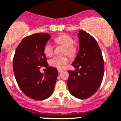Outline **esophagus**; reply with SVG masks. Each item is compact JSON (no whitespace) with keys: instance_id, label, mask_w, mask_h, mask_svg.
I'll use <instances>...</instances> for the list:
<instances>
[{"instance_id":"34e87169","label":"esophagus","mask_w":121,"mask_h":121,"mask_svg":"<svg viewBox=\"0 0 121 121\" xmlns=\"http://www.w3.org/2000/svg\"><path fill=\"white\" fill-rule=\"evenodd\" d=\"M63 71V70H61V69H58V73H61V72H62V71Z\"/></svg>"}]
</instances>
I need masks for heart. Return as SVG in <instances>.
I'll return each mask as SVG.
<instances>
[{"mask_svg":"<svg viewBox=\"0 0 121 121\" xmlns=\"http://www.w3.org/2000/svg\"><path fill=\"white\" fill-rule=\"evenodd\" d=\"M56 44L64 47V54H66L70 57H73L77 52V48L74 44V39L69 35L64 34L58 36L54 39ZM44 54L47 57H51L54 52V45L50 43L45 44L44 48ZM69 61L66 56L63 57H54L49 61L50 65L58 69H63L64 65Z\"/></svg>","mask_w":121,"mask_h":121,"instance_id":"obj_1","label":"heart"}]
</instances>
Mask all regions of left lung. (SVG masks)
Instances as JSON below:
<instances>
[{
	"label": "left lung",
	"mask_w": 121,
	"mask_h": 121,
	"mask_svg": "<svg viewBox=\"0 0 121 121\" xmlns=\"http://www.w3.org/2000/svg\"><path fill=\"white\" fill-rule=\"evenodd\" d=\"M80 48L69 70L67 86L70 93L80 99L89 98L97 92L102 82L104 60L96 39L84 31H79Z\"/></svg>",
	"instance_id": "left-lung-1"
}]
</instances>
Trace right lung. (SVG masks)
<instances>
[{
    "label": "right lung",
    "mask_w": 121,
    "mask_h": 121,
    "mask_svg": "<svg viewBox=\"0 0 121 121\" xmlns=\"http://www.w3.org/2000/svg\"><path fill=\"white\" fill-rule=\"evenodd\" d=\"M50 34L37 33L25 37L15 51L13 69L22 92L29 98L42 100L51 96L58 76L57 69L49 67L44 52ZM47 67L45 74L39 69Z\"/></svg>",
    "instance_id": "add662e5"
}]
</instances>
